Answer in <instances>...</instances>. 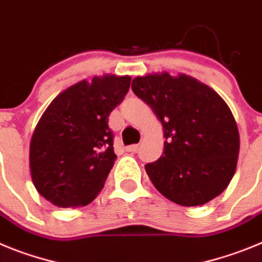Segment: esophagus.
Wrapping results in <instances>:
<instances>
[{"label":"esophagus","mask_w":262,"mask_h":262,"mask_svg":"<svg viewBox=\"0 0 262 262\" xmlns=\"http://www.w3.org/2000/svg\"><path fill=\"white\" fill-rule=\"evenodd\" d=\"M138 148H140V145H130L126 147V151L129 152H137L138 151Z\"/></svg>","instance_id":"34e87169"}]
</instances>
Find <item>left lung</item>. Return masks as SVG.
<instances>
[{
	"label": "left lung",
	"mask_w": 262,
	"mask_h": 262,
	"mask_svg": "<svg viewBox=\"0 0 262 262\" xmlns=\"http://www.w3.org/2000/svg\"><path fill=\"white\" fill-rule=\"evenodd\" d=\"M132 90L163 128L164 152L145 166L154 187L181 206H200L228 187L236 171L240 136L223 98L190 75L167 72L136 77Z\"/></svg>",
	"instance_id": "left-lung-1"
}]
</instances>
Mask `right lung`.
<instances>
[{
    "instance_id": "right-lung-1",
    "label": "right lung",
    "mask_w": 262,
    "mask_h": 262,
    "mask_svg": "<svg viewBox=\"0 0 262 262\" xmlns=\"http://www.w3.org/2000/svg\"><path fill=\"white\" fill-rule=\"evenodd\" d=\"M130 81L95 75L68 87L44 111L30 143V173L47 201L81 207L98 197L116 159L108 117Z\"/></svg>"
}]
</instances>
